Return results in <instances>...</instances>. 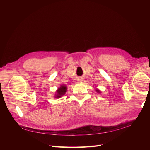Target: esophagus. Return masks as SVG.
<instances>
[{"label":"esophagus","instance_id":"34e87169","mask_svg":"<svg viewBox=\"0 0 150 150\" xmlns=\"http://www.w3.org/2000/svg\"><path fill=\"white\" fill-rule=\"evenodd\" d=\"M78 81H79V82L81 83V82H83V80L82 79H78Z\"/></svg>","mask_w":150,"mask_h":150}]
</instances>
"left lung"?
<instances>
[{"instance_id": "8db88e82", "label": "left lung", "mask_w": 150, "mask_h": 150, "mask_svg": "<svg viewBox=\"0 0 150 150\" xmlns=\"http://www.w3.org/2000/svg\"><path fill=\"white\" fill-rule=\"evenodd\" d=\"M96 92H98V93H101L100 91H99V89H96Z\"/></svg>"}]
</instances>
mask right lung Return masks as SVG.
Here are the masks:
<instances>
[{
    "label": "right lung",
    "instance_id": "1",
    "mask_svg": "<svg viewBox=\"0 0 150 150\" xmlns=\"http://www.w3.org/2000/svg\"><path fill=\"white\" fill-rule=\"evenodd\" d=\"M67 91V86L66 85L62 84L56 91V94H55V98H59L63 95L66 94Z\"/></svg>",
    "mask_w": 150,
    "mask_h": 150
}]
</instances>
